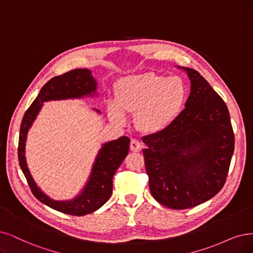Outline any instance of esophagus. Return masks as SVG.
<instances>
[{"label":"esophagus","mask_w":253,"mask_h":253,"mask_svg":"<svg viewBox=\"0 0 253 253\" xmlns=\"http://www.w3.org/2000/svg\"><path fill=\"white\" fill-rule=\"evenodd\" d=\"M141 149H142V144L139 143L137 139L132 138L131 141H130V150L134 151V152H138Z\"/></svg>","instance_id":"esophagus-1"}]
</instances>
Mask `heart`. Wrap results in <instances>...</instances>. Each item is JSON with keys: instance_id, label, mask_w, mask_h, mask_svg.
Wrapping results in <instances>:
<instances>
[{"instance_id": "obj_1", "label": "heart", "mask_w": 253, "mask_h": 253, "mask_svg": "<svg viewBox=\"0 0 253 253\" xmlns=\"http://www.w3.org/2000/svg\"><path fill=\"white\" fill-rule=\"evenodd\" d=\"M115 97L117 106L108 104L112 121L124 124L123 111L135 115L136 126L142 131L154 133L167 128L180 114L186 99V87L179 77L166 78L146 73L119 80Z\"/></svg>"}]
</instances>
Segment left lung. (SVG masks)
<instances>
[{
	"instance_id": "1",
	"label": "left lung",
	"mask_w": 253,
	"mask_h": 253,
	"mask_svg": "<svg viewBox=\"0 0 253 253\" xmlns=\"http://www.w3.org/2000/svg\"><path fill=\"white\" fill-rule=\"evenodd\" d=\"M191 80L185 108L162 131L142 138L149 188L172 210H186L216 196L226 181L235 134L225 102L199 72Z\"/></svg>"
}]
</instances>
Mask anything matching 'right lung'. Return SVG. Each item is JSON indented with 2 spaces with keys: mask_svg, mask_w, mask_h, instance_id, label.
I'll use <instances>...</instances> for the list:
<instances>
[{
  "mask_svg": "<svg viewBox=\"0 0 253 253\" xmlns=\"http://www.w3.org/2000/svg\"><path fill=\"white\" fill-rule=\"evenodd\" d=\"M97 83L91 77V73L86 69H77L60 76H56L46 82L41 89L39 96L33 101L23 117L20 138H18V162L22 171L29 184L32 194L42 203L49 208L61 211L71 216H84L100 209L111 196L112 178L121 164L128 154L130 139L127 136H121L116 141H111L103 145L95 165L92 167L89 180L83 192L77 198L71 201L58 202L45 196L34 182L28 170L25 160V142L28 130L42 108V102L49 100H61L70 98H81L91 95L96 90Z\"/></svg>",
  "mask_w": 253,
  "mask_h": 253,
  "instance_id": "right-lung-1",
  "label": "right lung"
}]
</instances>
